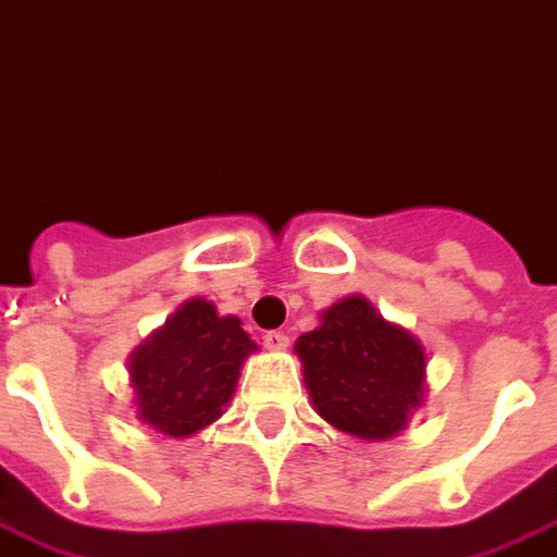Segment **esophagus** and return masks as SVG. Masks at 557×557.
<instances>
[{"label":"esophagus","mask_w":557,"mask_h":557,"mask_svg":"<svg viewBox=\"0 0 557 557\" xmlns=\"http://www.w3.org/2000/svg\"><path fill=\"white\" fill-rule=\"evenodd\" d=\"M262 345H265L268 351H286L289 348V336L283 331H268L262 336Z\"/></svg>","instance_id":"34e87169"}]
</instances>
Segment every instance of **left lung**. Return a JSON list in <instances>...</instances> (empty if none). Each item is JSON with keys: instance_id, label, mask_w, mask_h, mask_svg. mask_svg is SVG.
Segmentation results:
<instances>
[{"instance_id": "8db88e82", "label": "left lung", "mask_w": 557, "mask_h": 557, "mask_svg": "<svg viewBox=\"0 0 557 557\" xmlns=\"http://www.w3.org/2000/svg\"><path fill=\"white\" fill-rule=\"evenodd\" d=\"M321 419L360 440H386L422 401L425 351L366 298H345L295 342Z\"/></svg>"}]
</instances>
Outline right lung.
Instances as JSON below:
<instances>
[{"instance_id": "right-lung-1", "label": "right lung", "mask_w": 557, "mask_h": 557, "mask_svg": "<svg viewBox=\"0 0 557 557\" xmlns=\"http://www.w3.org/2000/svg\"><path fill=\"white\" fill-rule=\"evenodd\" d=\"M250 351L257 342L236 315H218L203 298L183 304L132 354L138 419L168 436H188L215 422Z\"/></svg>"}]
</instances>
